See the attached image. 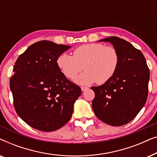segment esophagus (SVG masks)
Listing matches in <instances>:
<instances>
[{
  "mask_svg": "<svg viewBox=\"0 0 157 157\" xmlns=\"http://www.w3.org/2000/svg\"><path fill=\"white\" fill-rule=\"evenodd\" d=\"M81 91H86V89H88V87H86V86H81Z\"/></svg>",
  "mask_w": 157,
  "mask_h": 157,
  "instance_id": "obj_1",
  "label": "esophagus"
}]
</instances>
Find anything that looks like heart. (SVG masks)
<instances>
[{
    "mask_svg": "<svg viewBox=\"0 0 157 157\" xmlns=\"http://www.w3.org/2000/svg\"><path fill=\"white\" fill-rule=\"evenodd\" d=\"M120 57L117 49L104 44H84L78 46L73 56L61 53L56 59V65L64 76L74 79L78 84L89 85L96 82L103 84L113 76L119 67Z\"/></svg>",
    "mask_w": 157,
    "mask_h": 157,
    "instance_id": "heart-1",
    "label": "heart"
}]
</instances>
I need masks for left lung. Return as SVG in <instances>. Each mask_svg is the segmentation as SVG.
I'll return each mask as SVG.
<instances>
[{
  "instance_id": "left-lung-1",
  "label": "left lung",
  "mask_w": 157,
  "mask_h": 157,
  "mask_svg": "<svg viewBox=\"0 0 157 157\" xmlns=\"http://www.w3.org/2000/svg\"><path fill=\"white\" fill-rule=\"evenodd\" d=\"M99 41L110 42L119 52L117 72L103 85L93 86L92 107L98 119L119 126L132 121L144 106L148 96L149 69L143 53L117 36Z\"/></svg>"
}]
</instances>
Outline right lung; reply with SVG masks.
<instances>
[{
    "label": "right lung",
    "mask_w": 157,
    "mask_h": 157,
    "mask_svg": "<svg viewBox=\"0 0 157 157\" xmlns=\"http://www.w3.org/2000/svg\"><path fill=\"white\" fill-rule=\"evenodd\" d=\"M71 46L40 40L19 56L10 79L13 105L30 126L43 132L59 129L69 121L81 89L66 78L56 59Z\"/></svg>",
    "instance_id": "obj_1"
}]
</instances>
